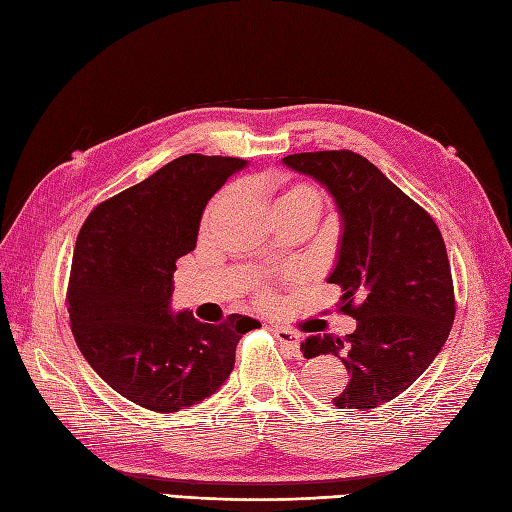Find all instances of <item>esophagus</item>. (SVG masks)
<instances>
[{
    "mask_svg": "<svg viewBox=\"0 0 512 512\" xmlns=\"http://www.w3.org/2000/svg\"><path fill=\"white\" fill-rule=\"evenodd\" d=\"M273 333L277 337V342H280L286 350H290L294 356L301 354V339H299L297 333L286 329V327H275Z\"/></svg>",
    "mask_w": 512,
    "mask_h": 512,
    "instance_id": "esophagus-1",
    "label": "esophagus"
}]
</instances>
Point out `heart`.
<instances>
[{
    "label": "heart",
    "instance_id": "obj_1",
    "mask_svg": "<svg viewBox=\"0 0 512 512\" xmlns=\"http://www.w3.org/2000/svg\"><path fill=\"white\" fill-rule=\"evenodd\" d=\"M286 200H309V203L318 207V194L309 188V185H290V188H286L280 196H277L275 203H286ZM215 205L209 207L207 215L213 211Z\"/></svg>",
    "mask_w": 512,
    "mask_h": 512
}]
</instances>
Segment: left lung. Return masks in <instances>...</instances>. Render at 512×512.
<instances>
[{"label":"left lung","mask_w":512,"mask_h":512,"mask_svg":"<svg viewBox=\"0 0 512 512\" xmlns=\"http://www.w3.org/2000/svg\"><path fill=\"white\" fill-rule=\"evenodd\" d=\"M333 198L342 222L327 282L356 318L342 337L312 335L305 359L333 354L348 369L337 408L369 410L404 393L442 350L455 320L451 265L431 215L354 151L294 153L282 160ZM354 300H361L354 306Z\"/></svg>","instance_id":"1"}]
</instances>
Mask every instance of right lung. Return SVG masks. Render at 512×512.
Instances as JSON below:
<instances>
[{
	"label": "right lung",
	"instance_id": "right-lung-1",
	"mask_svg": "<svg viewBox=\"0 0 512 512\" xmlns=\"http://www.w3.org/2000/svg\"><path fill=\"white\" fill-rule=\"evenodd\" d=\"M247 162L188 153L100 203L74 245L68 314L76 344L119 395L153 412L200 404L228 380L254 318L173 312L175 262L196 247L209 198Z\"/></svg>",
	"mask_w": 512,
	"mask_h": 512
}]
</instances>
